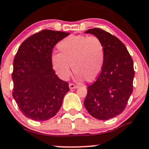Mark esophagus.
I'll use <instances>...</instances> for the list:
<instances>
[{"label": "esophagus", "mask_w": 149, "mask_h": 149, "mask_svg": "<svg viewBox=\"0 0 149 149\" xmlns=\"http://www.w3.org/2000/svg\"><path fill=\"white\" fill-rule=\"evenodd\" d=\"M78 85H75V84H73V83H69V88L71 89H75V88H78Z\"/></svg>", "instance_id": "obj_1"}]
</instances>
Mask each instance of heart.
Here are the masks:
<instances>
[{"mask_svg": "<svg viewBox=\"0 0 149 149\" xmlns=\"http://www.w3.org/2000/svg\"><path fill=\"white\" fill-rule=\"evenodd\" d=\"M60 54H53V69L61 79L66 80L73 72L79 80H95L103 67L105 49L102 40L95 36L71 35L57 44Z\"/></svg>", "mask_w": 149, "mask_h": 149, "instance_id": "b5f03b06", "label": "heart"}]
</instances>
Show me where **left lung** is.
I'll return each instance as SVG.
<instances>
[{"mask_svg":"<svg viewBox=\"0 0 149 149\" xmlns=\"http://www.w3.org/2000/svg\"><path fill=\"white\" fill-rule=\"evenodd\" d=\"M102 40L105 49L103 67L96 81L88 87L85 107L92 117L109 120L125 109L133 90V61L120 40L102 29L87 30Z\"/></svg>","mask_w":149,"mask_h":149,"instance_id":"left-lung-1","label":"left lung"}]
</instances>
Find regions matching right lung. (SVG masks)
Segmentation results:
<instances>
[{
    "instance_id": "right-lung-1",
    "label": "right lung",
    "mask_w": 149,
    "mask_h": 149,
    "mask_svg": "<svg viewBox=\"0 0 149 149\" xmlns=\"http://www.w3.org/2000/svg\"><path fill=\"white\" fill-rule=\"evenodd\" d=\"M69 33L43 29L21 44L14 58L13 96L26 117L36 121L57 114L69 83L61 80L52 69L54 46Z\"/></svg>"
}]
</instances>
